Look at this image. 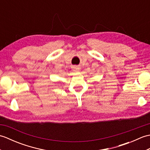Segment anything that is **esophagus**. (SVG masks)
I'll use <instances>...</instances> for the list:
<instances>
[{"label":"esophagus","mask_w":150,"mask_h":150,"mask_svg":"<svg viewBox=\"0 0 150 150\" xmlns=\"http://www.w3.org/2000/svg\"><path fill=\"white\" fill-rule=\"evenodd\" d=\"M75 69L76 70H78V69H79V68H77V67H76V68H75Z\"/></svg>","instance_id":"1"}]
</instances>
